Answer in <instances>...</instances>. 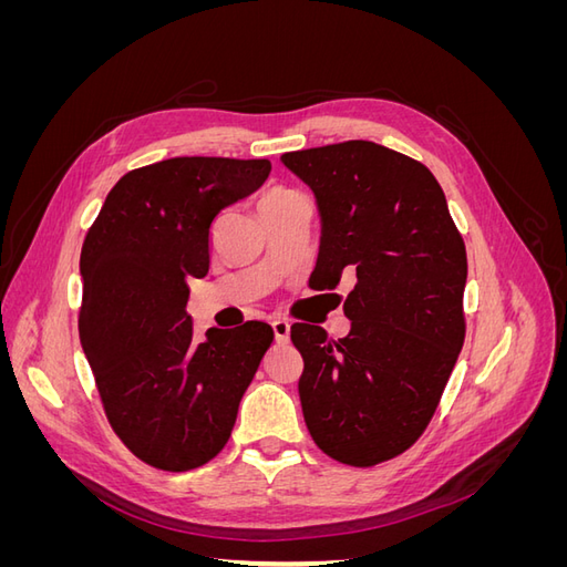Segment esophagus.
I'll return each mask as SVG.
<instances>
[{
	"label": "esophagus",
	"instance_id": "34e87169",
	"mask_svg": "<svg viewBox=\"0 0 567 567\" xmlns=\"http://www.w3.org/2000/svg\"><path fill=\"white\" fill-rule=\"evenodd\" d=\"M271 329H274V336H277V342H288V336H290V323L286 319H274L271 321Z\"/></svg>",
	"mask_w": 567,
	"mask_h": 567
}]
</instances>
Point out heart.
Listing matches in <instances>:
<instances>
[{
	"label": "heart",
	"mask_w": 567,
	"mask_h": 567,
	"mask_svg": "<svg viewBox=\"0 0 567 567\" xmlns=\"http://www.w3.org/2000/svg\"><path fill=\"white\" fill-rule=\"evenodd\" d=\"M293 196H298V194L290 192V188H286V186H271V188H267V192L262 194L260 208H262V210H269V208H274V205H279L281 200L293 198Z\"/></svg>",
	"instance_id": "b5f03b06"
}]
</instances>
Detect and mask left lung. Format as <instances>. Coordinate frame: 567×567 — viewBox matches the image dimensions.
<instances>
[{
	"mask_svg": "<svg viewBox=\"0 0 567 567\" xmlns=\"http://www.w3.org/2000/svg\"><path fill=\"white\" fill-rule=\"evenodd\" d=\"M321 210L319 290L357 284L346 338L293 323L300 402L317 447L354 468L406 452L431 423L466 338V244L423 163L373 142L290 151Z\"/></svg>",
	"mask_w": 567,
	"mask_h": 567,
	"instance_id": "left-lung-1",
	"label": "left lung"
}]
</instances>
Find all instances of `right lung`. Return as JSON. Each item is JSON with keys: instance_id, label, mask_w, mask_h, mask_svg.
<instances>
[{"instance_id": "add662e5", "label": "right lung", "mask_w": 567, "mask_h": 567, "mask_svg": "<svg viewBox=\"0 0 567 567\" xmlns=\"http://www.w3.org/2000/svg\"><path fill=\"white\" fill-rule=\"evenodd\" d=\"M269 161L169 158L111 188L80 252L78 329L113 433L153 468L184 473L231 437L274 331L265 321L194 338L188 279L210 267L217 213L252 194Z\"/></svg>"}]
</instances>
